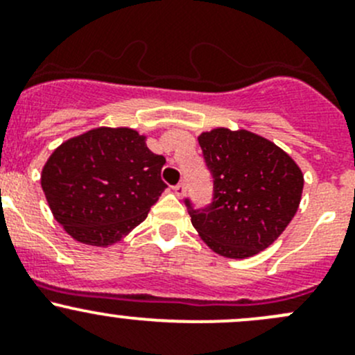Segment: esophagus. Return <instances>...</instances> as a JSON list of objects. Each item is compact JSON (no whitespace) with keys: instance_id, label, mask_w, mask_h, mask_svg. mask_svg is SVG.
<instances>
[{"instance_id":"34e87169","label":"esophagus","mask_w":355,"mask_h":355,"mask_svg":"<svg viewBox=\"0 0 355 355\" xmlns=\"http://www.w3.org/2000/svg\"><path fill=\"white\" fill-rule=\"evenodd\" d=\"M174 193H176L179 198H182V196H184V193H186V184H184V182H179V184L174 186Z\"/></svg>"}]
</instances>
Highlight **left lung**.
I'll return each mask as SVG.
<instances>
[{
	"mask_svg": "<svg viewBox=\"0 0 355 355\" xmlns=\"http://www.w3.org/2000/svg\"><path fill=\"white\" fill-rule=\"evenodd\" d=\"M214 178V200L193 210L191 224L210 250L247 259L278 240L300 205L304 174L295 160L269 139L216 128L198 136Z\"/></svg>",
	"mask_w": 355,
	"mask_h": 355,
	"instance_id": "left-lung-1",
	"label": "left lung"
}]
</instances>
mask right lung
<instances>
[{"mask_svg":"<svg viewBox=\"0 0 355 355\" xmlns=\"http://www.w3.org/2000/svg\"><path fill=\"white\" fill-rule=\"evenodd\" d=\"M166 159L131 128H94L67 139L46 160L41 188L51 214L76 241L119 243L148 216L166 182Z\"/></svg>","mask_w":355,"mask_h":355,"instance_id":"add662e5","label":"right lung"}]
</instances>
